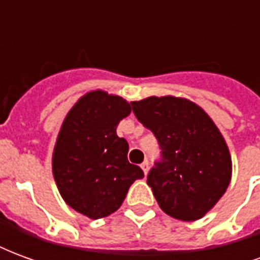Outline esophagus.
Here are the masks:
<instances>
[{
	"label": "esophagus",
	"mask_w": 260,
	"mask_h": 260,
	"mask_svg": "<svg viewBox=\"0 0 260 260\" xmlns=\"http://www.w3.org/2000/svg\"><path fill=\"white\" fill-rule=\"evenodd\" d=\"M141 167H142V170H143L145 175H146L147 173H149V161H147V160H145V161L141 164Z\"/></svg>",
	"instance_id": "34e87169"
}]
</instances>
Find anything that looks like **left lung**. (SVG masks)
I'll return each instance as SVG.
<instances>
[{"label":"left lung","mask_w":260,"mask_h":260,"mask_svg":"<svg viewBox=\"0 0 260 260\" xmlns=\"http://www.w3.org/2000/svg\"><path fill=\"white\" fill-rule=\"evenodd\" d=\"M131 104L161 149L160 161L147 175L158 206L182 221L202 218L231 180V156L223 135L210 117L186 99L153 96Z\"/></svg>","instance_id":"left-lung-1"}]
</instances>
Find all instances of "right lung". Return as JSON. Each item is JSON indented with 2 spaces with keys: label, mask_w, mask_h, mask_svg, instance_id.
<instances>
[{
  "label": "right lung",
  "mask_w": 260,
  "mask_h": 260,
  "mask_svg": "<svg viewBox=\"0 0 260 260\" xmlns=\"http://www.w3.org/2000/svg\"><path fill=\"white\" fill-rule=\"evenodd\" d=\"M131 114L122 97L90 91L67 114L53 153V174L67 205L97 220L122 205L141 167L128 161V142L117 135Z\"/></svg>",
  "instance_id": "obj_1"
}]
</instances>
